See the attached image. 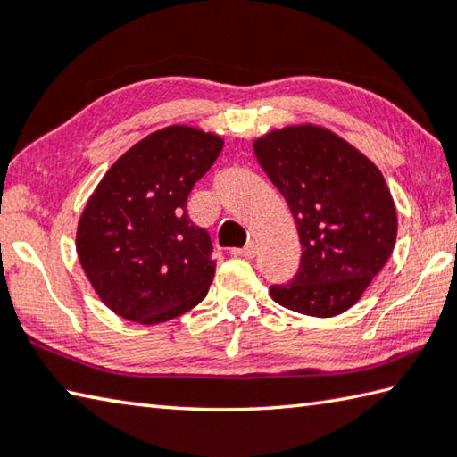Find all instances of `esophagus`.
Returning a JSON list of instances; mask_svg holds the SVG:
<instances>
[{
	"label": "esophagus",
	"instance_id": "34e87169",
	"mask_svg": "<svg viewBox=\"0 0 457 457\" xmlns=\"http://www.w3.org/2000/svg\"><path fill=\"white\" fill-rule=\"evenodd\" d=\"M231 253H234V256H239V258H253V256H256V244L250 242V244H245L244 247H236V250H231Z\"/></svg>",
	"mask_w": 457,
	"mask_h": 457
}]
</instances>
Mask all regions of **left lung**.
Masks as SVG:
<instances>
[{
    "mask_svg": "<svg viewBox=\"0 0 457 457\" xmlns=\"http://www.w3.org/2000/svg\"><path fill=\"white\" fill-rule=\"evenodd\" d=\"M253 153L288 204L303 245L296 276L270 286L272 298L319 319L349 311L395 247V204L381 171L314 125L276 129L253 141Z\"/></svg>",
    "mask_w": 457,
    "mask_h": 457,
    "instance_id": "8db88e82",
    "label": "left lung"
}]
</instances>
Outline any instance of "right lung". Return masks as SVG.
I'll list each match as a JSON object with an SVG mask.
<instances>
[{
	"label": "right lung",
	"instance_id": "add662e5",
	"mask_svg": "<svg viewBox=\"0 0 457 457\" xmlns=\"http://www.w3.org/2000/svg\"><path fill=\"white\" fill-rule=\"evenodd\" d=\"M223 138L173 125L145 137L108 169L80 215L76 252L92 288L130 322H167L205 298L212 239L187 197Z\"/></svg>",
	"mask_w": 457,
	"mask_h": 457
}]
</instances>
